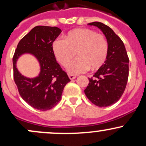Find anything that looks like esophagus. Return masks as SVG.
<instances>
[{
    "instance_id": "1",
    "label": "esophagus",
    "mask_w": 146,
    "mask_h": 146,
    "mask_svg": "<svg viewBox=\"0 0 146 146\" xmlns=\"http://www.w3.org/2000/svg\"><path fill=\"white\" fill-rule=\"evenodd\" d=\"M68 77H69V78L70 80H73V79H75V78H76V76H73V75H71V74H70L69 76H68Z\"/></svg>"
}]
</instances>
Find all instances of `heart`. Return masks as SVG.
I'll return each instance as SVG.
<instances>
[{"label": "heart", "mask_w": 146, "mask_h": 146, "mask_svg": "<svg viewBox=\"0 0 146 146\" xmlns=\"http://www.w3.org/2000/svg\"><path fill=\"white\" fill-rule=\"evenodd\" d=\"M56 59L63 66L68 67L70 74L78 75L90 68L96 70L105 64L109 45L105 36L88 28H77L68 32L64 40L56 39L52 44Z\"/></svg>", "instance_id": "b5f03b06"}]
</instances>
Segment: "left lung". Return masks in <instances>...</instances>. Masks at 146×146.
<instances>
[{
    "instance_id": "1",
    "label": "left lung",
    "mask_w": 146,
    "mask_h": 146,
    "mask_svg": "<svg viewBox=\"0 0 146 146\" xmlns=\"http://www.w3.org/2000/svg\"><path fill=\"white\" fill-rule=\"evenodd\" d=\"M102 30L108 41L109 50L105 64L93 76L84 90L86 96L95 105L105 107L121 98L129 76V58L125 45L111 28L100 22L88 23Z\"/></svg>"
}]
</instances>
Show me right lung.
I'll return each instance as SVG.
<instances>
[{
    "instance_id": "add662e5",
    "label": "right lung",
    "mask_w": 146,
    "mask_h": 146,
    "mask_svg": "<svg viewBox=\"0 0 146 146\" xmlns=\"http://www.w3.org/2000/svg\"><path fill=\"white\" fill-rule=\"evenodd\" d=\"M62 30L57 27L38 25L23 36L13 57L14 80L19 94L28 105L40 111L52 109L60 101L66 84L70 81L57 62L52 44ZM24 53L34 55L40 64V73L35 78L22 76L16 61Z\"/></svg>"
}]
</instances>
